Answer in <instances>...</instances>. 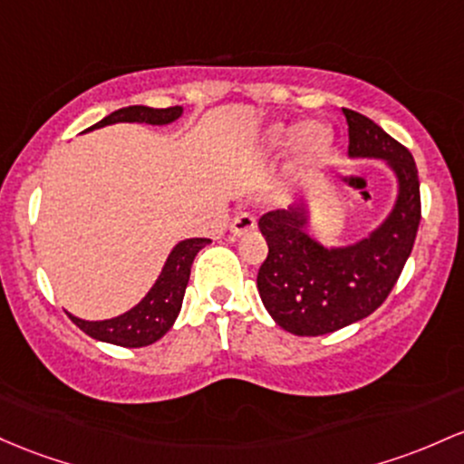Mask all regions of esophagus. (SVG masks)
<instances>
[{
	"label": "esophagus",
	"mask_w": 464,
	"mask_h": 464,
	"mask_svg": "<svg viewBox=\"0 0 464 464\" xmlns=\"http://www.w3.org/2000/svg\"><path fill=\"white\" fill-rule=\"evenodd\" d=\"M228 228H231L233 236H246V233L256 231L257 222L251 213H237V216L231 220V227Z\"/></svg>",
	"instance_id": "1"
}]
</instances>
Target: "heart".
Masks as SVG:
<instances>
[{"label":"heart","mask_w":464,"mask_h":464,"mask_svg":"<svg viewBox=\"0 0 464 464\" xmlns=\"http://www.w3.org/2000/svg\"><path fill=\"white\" fill-rule=\"evenodd\" d=\"M333 130L325 123L313 121L299 127L295 125H273L259 142V154L275 156L284 151L290 142H295V154L302 162H314L324 158L333 147Z\"/></svg>","instance_id":"obj_1"}]
</instances>
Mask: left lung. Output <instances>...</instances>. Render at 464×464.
Listing matches in <instances>:
<instances>
[{"mask_svg": "<svg viewBox=\"0 0 464 464\" xmlns=\"http://www.w3.org/2000/svg\"><path fill=\"white\" fill-rule=\"evenodd\" d=\"M348 156L376 158L396 176V200L379 227L348 246H325L310 236V208L295 202L259 218L268 256L257 273L264 308L288 333L319 337L372 314L403 271L420 222V187L407 147L374 121L345 110Z\"/></svg>", "mask_w": 464, "mask_h": 464, "instance_id": "obj_1", "label": "left lung"}]
</instances>
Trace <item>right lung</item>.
Segmentation results:
<instances>
[{
	"label": "right lung",
	"instance_id": "add662e5",
	"mask_svg": "<svg viewBox=\"0 0 464 464\" xmlns=\"http://www.w3.org/2000/svg\"><path fill=\"white\" fill-rule=\"evenodd\" d=\"M182 116V108H147V105H130V108L111 111L103 121L92 125L96 127L114 125V123H147V125H169ZM211 240L207 237H189V240L178 242L174 251L167 257L165 266L158 275L156 284L150 288V293L119 317L103 319V322H85V319L74 317L68 313V317L90 334L92 339L105 341V343L123 345V348H142V345L156 343L158 339L165 337L167 330L176 322L178 313L182 308V297L185 288L189 284L191 264L198 253L207 246Z\"/></svg>",
	"mask_w": 464,
	"mask_h": 464
}]
</instances>
